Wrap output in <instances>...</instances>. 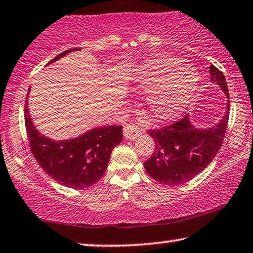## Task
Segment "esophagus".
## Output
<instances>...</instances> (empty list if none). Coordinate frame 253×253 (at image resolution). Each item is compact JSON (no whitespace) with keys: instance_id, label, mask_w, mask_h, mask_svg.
Wrapping results in <instances>:
<instances>
[{"instance_id":"1","label":"esophagus","mask_w":253,"mask_h":253,"mask_svg":"<svg viewBox=\"0 0 253 253\" xmlns=\"http://www.w3.org/2000/svg\"><path fill=\"white\" fill-rule=\"evenodd\" d=\"M141 135V130L134 124H128L124 126V136L128 140H135Z\"/></svg>"}]
</instances>
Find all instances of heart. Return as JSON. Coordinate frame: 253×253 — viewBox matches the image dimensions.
I'll return each instance as SVG.
<instances>
[{"instance_id":"heart-1","label":"heart","mask_w":253,"mask_h":253,"mask_svg":"<svg viewBox=\"0 0 253 253\" xmlns=\"http://www.w3.org/2000/svg\"><path fill=\"white\" fill-rule=\"evenodd\" d=\"M140 86L154 88L147 98L150 116L167 120L183 110L193 99L198 77L184 60L172 55H160L140 70Z\"/></svg>"}]
</instances>
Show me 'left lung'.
Here are the masks:
<instances>
[{"label":"left lung","mask_w":253,"mask_h":253,"mask_svg":"<svg viewBox=\"0 0 253 253\" xmlns=\"http://www.w3.org/2000/svg\"><path fill=\"white\" fill-rule=\"evenodd\" d=\"M210 75V81L217 83L229 98L223 72L211 65ZM229 110L228 100L223 119L208 129H196L187 116L165 127L149 129L148 134L156 145L150 159L143 162L149 176L162 184L177 185L200 174L212 161L224 141Z\"/></svg>","instance_id":"1"}]
</instances>
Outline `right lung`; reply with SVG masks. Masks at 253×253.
<instances>
[{
	"label": "right lung",
	"mask_w": 253,
	"mask_h": 253,
	"mask_svg": "<svg viewBox=\"0 0 253 253\" xmlns=\"http://www.w3.org/2000/svg\"><path fill=\"white\" fill-rule=\"evenodd\" d=\"M78 49L64 51L50 63ZM24 120L29 146L38 165L53 180L73 189L97 183L106 170L112 150L123 141V126L99 127L66 141L47 139L31 123L27 101Z\"/></svg>",
	"instance_id": "obj_1"
}]
</instances>
